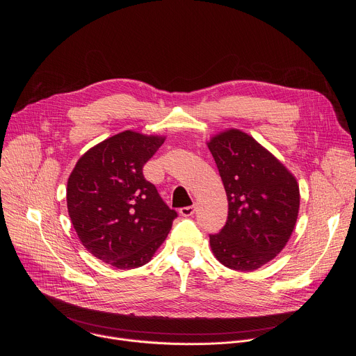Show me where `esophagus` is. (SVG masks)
<instances>
[{"label":"esophagus","instance_id":"esophagus-1","mask_svg":"<svg viewBox=\"0 0 356 356\" xmlns=\"http://www.w3.org/2000/svg\"><path fill=\"white\" fill-rule=\"evenodd\" d=\"M195 213V207L194 206H188V207H181L180 209V214L183 216V217H190V216H193Z\"/></svg>","mask_w":356,"mask_h":356}]
</instances>
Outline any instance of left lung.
Wrapping results in <instances>:
<instances>
[{"label":"left lung","mask_w":356,"mask_h":356,"mask_svg":"<svg viewBox=\"0 0 356 356\" xmlns=\"http://www.w3.org/2000/svg\"><path fill=\"white\" fill-rule=\"evenodd\" d=\"M209 149L228 200V217L210 234L216 258L250 272L272 261L287 243L298 214L294 176L252 136L238 129L216 135Z\"/></svg>","instance_id":"8db88e82"}]
</instances>
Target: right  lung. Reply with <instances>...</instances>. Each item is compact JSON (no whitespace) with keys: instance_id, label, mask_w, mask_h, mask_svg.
Here are the masks:
<instances>
[{"instance_id":"obj_1","label":"right lung","mask_w":356,"mask_h":356,"mask_svg":"<svg viewBox=\"0 0 356 356\" xmlns=\"http://www.w3.org/2000/svg\"><path fill=\"white\" fill-rule=\"evenodd\" d=\"M165 138L132 131L87 150L67 181V210L84 248L117 269L147 264L177 213L143 176Z\"/></svg>"}]
</instances>
